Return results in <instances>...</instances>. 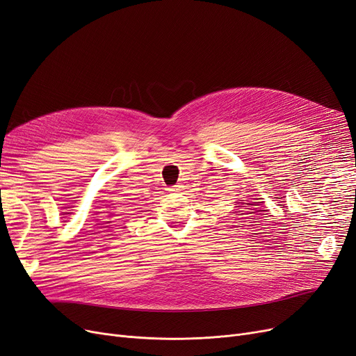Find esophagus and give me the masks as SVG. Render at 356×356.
Listing matches in <instances>:
<instances>
[{
    "label": "esophagus",
    "mask_w": 356,
    "mask_h": 356,
    "mask_svg": "<svg viewBox=\"0 0 356 356\" xmlns=\"http://www.w3.org/2000/svg\"><path fill=\"white\" fill-rule=\"evenodd\" d=\"M181 189H183V186H181V184H179V183H177V184H175V186L170 188L168 191H170V192H180Z\"/></svg>",
    "instance_id": "34e87169"
}]
</instances>
